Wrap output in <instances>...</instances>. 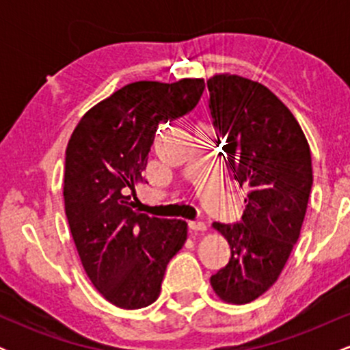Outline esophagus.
I'll list each match as a JSON object with an SVG mask.
<instances>
[{
	"label": "esophagus",
	"mask_w": 350,
	"mask_h": 350,
	"mask_svg": "<svg viewBox=\"0 0 350 350\" xmlns=\"http://www.w3.org/2000/svg\"><path fill=\"white\" fill-rule=\"evenodd\" d=\"M207 228V226L204 222H200V220H191L189 222V230L191 232H204Z\"/></svg>",
	"instance_id": "esophagus-1"
}]
</instances>
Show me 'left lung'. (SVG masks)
I'll return each mask as SVG.
<instances>
[{
    "label": "left lung",
    "mask_w": 350,
    "mask_h": 350,
    "mask_svg": "<svg viewBox=\"0 0 350 350\" xmlns=\"http://www.w3.org/2000/svg\"><path fill=\"white\" fill-rule=\"evenodd\" d=\"M214 126L247 207L237 224L214 222L230 260L211 276L220 299L245 304L278 280L298 242L312 186L311 151L299 123L267 87L240 75L207 80Z\"/></svg>",
    "instance_id": "obj_1"
}]
</instances>
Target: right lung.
Here are the masks:
<instances>
[{
	"label": "right lung",
	"mask_w": 350,
	"mask_h": 350,
	"mask_svg": "<svg viewBox=\"0 0 350 350\" xmlns=\"http://www.w3.org/2000/svg\"><path fill=\"white\" fill-rule=\"evenodd\" d=\"M204 79L133 82L82 116L66 150L64 202L80 262L94 286L122 309L150 306L187 239L184 220L135 208L148 152L161 123L199 103Z\"/></svg>",
	"instance_id": "1"
}]
</instances>
